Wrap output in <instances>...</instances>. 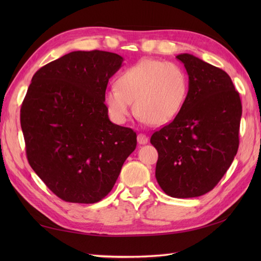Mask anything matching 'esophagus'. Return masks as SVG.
I'll list each match as a JSON object with an SVG mask.
<instances>
[{
  "mask_svg": "<svg viewBox=\"0 0 261 261\" xmlns=\"http://www.w3.org/2000/svg\"><path fill=\"white\" fill-rule=\"evenodd\" d=\"M137 139H138V142L140 143V145H146V143L148 142V137L146 136V135H142V134H139L138 135V137H137Z\"/></svg>",
  "mask_w": 261,
  "mask_h": 261,
  "instance_id": "esophagus-1",
  "label": "esophagus"
}]
</instances>
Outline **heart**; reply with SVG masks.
Here are the masks:
<instances>
[{"instance_id":"b5f03b06","label":"heart","mask_w":261,"mask_h":261,"mask_svg":"<svg viewBox=\"0 0 261 261\" xmlns=\"http://www.w3.org/2000/svg\"><path fill=\"white\" fill-rule=\"evenodd\" d=\"M188 92V80L178 65L145 59L118 76L115 87L104 94L110 118L124 124L132 114V102L146 123H168L180 112Z\"/></svg>"}]
</instances>
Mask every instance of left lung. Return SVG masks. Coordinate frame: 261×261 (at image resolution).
I'll list each match as a JSON object with an SVG mask.
<instances>
[{
  "mask_svg": "<svg viewBox=\"0 0 261 261\" xmlns=\"http://www.w3.org/2000/svg\"><path fill=\"white\" fill-rule=\"evenodd\" d=\"M176 58L187 71V96L180 112L150 142L158 151L162 190L171 197H197L212 191L233 162L242 105L224 70L190 54Z\"/></svg>",
  "mask_w": 261,
  "mask_h": 261,
  "instance_id": "1",
  "label": "left lung"
}]
</instances>
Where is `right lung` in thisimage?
Here are the masks:
<instances>
[{
	"instance_id": "obj_1",
	"label": "right lung",
	"mask_w": 261,
	"mask_h": 261,
	"mask_svg": "<svg viewBox=\"0 0 261 261\" xmlns=\"http://www.w3.org/2000/svg\"><path fill=\"white\" fill-rule=\"evenodd\" d=\"M119 55L73 51L33 75L21 107L28 162L54 194L92 204L112 190L137 135L110 121L104 104Z\"/></svg>"
}]
</instances>
